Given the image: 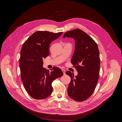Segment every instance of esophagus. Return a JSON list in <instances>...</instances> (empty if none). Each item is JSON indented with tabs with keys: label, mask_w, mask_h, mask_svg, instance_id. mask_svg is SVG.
<instances>
[{
	"label": "esophagus",
	"mask_w": 122,
	"mask_h": 122,
	"mask_svg": "<svg viewBox=\"0 0 122 122\" xmlns=\"http://www.w3.org/2000/svg\"><path fill=\"white\" fill-rule=\"evenodd\" d=\"M62 71H63V72L64 75H65V74H66V71H65V69H62Z\"/></svg>",
	"instance_id": "esophagus-1"
}]
</instances>
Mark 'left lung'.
I'll use <instances>...</instances> for the list:
<instances>
[{"label":"left lung","instance_id":"left-lung-1","mask_svg":"<svg viewBox=\"0 0 122 122\" xmlns=\"http://www.w3.org/2000/svg\"><path fill=\"white\" fill-rule=\"evenodd\" d=\"M66 37L75 40V49L71 62L78 71L77 76L70 71L66 72L71 78L67 94L76 101H83L93 93L99 79L100 60L98 48L94 40L80 29L66 32L63 38Z\"/></svg>","mask_w":122,"mask_h":122}]
</instances>
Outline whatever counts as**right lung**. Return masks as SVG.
<instances>
[{
    "instance_id": "1",
    "label": "right lung",
    "mask_w": 122,
    "mask_h": 122,
    "mask_svg": "<svg viewBox=\"0 0 122 122\" xmlns=\"http://www.w3.org/2000/svg\"><path fill=\"white\" fill-rule=\"evenodd\" d=\"M62 33L38 31L22 46L19 59L21 79L27 93L34 99H43L50 96L53 92L52 82L63 75L59 67L54 66L49 71L42 66L43 59L49 55L50 43Z\"/></svg>"
}]
</instances>
